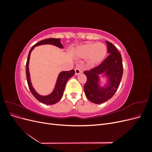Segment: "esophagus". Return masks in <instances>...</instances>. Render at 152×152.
Returning <instances> with one entry per match:
<instances>
[{
  "label": "esophagus",
  "instance_id": "34e87169",
  "mask_svg": "<svg viewBox=\"0 0 152 152\" xmlns=\"http://www.w3.org/2000/svg\"><path fill=\"white\" fill-rule=\"evenodd\" d=\"M80 73H82V70L79 68H75V74L76 75H78L79 74H80Z\"/></svg>",
  "mask_w": 152,
  "mask_h": 152
}]
</instances>
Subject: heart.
Here are the masks:
<instances>
[{"instance_id":"heart-1","label":"heart","mask_w":152,"mask_h":152,"mask_svg":"<svg viewBox=\"0 0 152 152\" xmlns=\"http://www.w3.org/2000/svg\"><path fill=\"white\" fill-rule=\"evenodd\" d=\"M107 48L103 43H89L78 47L76 54L78 56L86 58L87 65L94 67L98 65L104 59Z\"/></svg>"}]
</instances>
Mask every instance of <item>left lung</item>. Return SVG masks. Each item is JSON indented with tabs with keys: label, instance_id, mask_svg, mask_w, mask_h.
<instances>
[{
	"label": "left lung",
	"instance_id": "obj_1",
	"mask_svg": "<svg viewBox=\"0 0 152 152\" xmlns=\"http://www.w3.org/2000/svg\"><path fill=\"white\" fill-rule=\"evenodd\" d=\"M106 43L108 56L99 66L84 72L87 77L85 94L90 102L96 104L103 103L112 98L120 85L123 73L121 53L111 42L106 41ZM99 75L105 79L104 83L100 80Z\"/></svg>",
	"mask_w": 152,
	"mask_h": 152
}]
</instances>
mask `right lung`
<instances>
[{"label": "right lung", "instance_id": "obj_1", "mask_svg": "<svg viewBox=\"0 0 152 152\" xmlns=\"http://www.w3.org/2000/svg\"><path fill=\"white\" fill-rule=\"evenodd\" d=\"M44 44H51L55 45L60 49L63 48V45L61 43L60 39H54V38H49L47 39H44L40 41L38 43H37L31 47V49L30 50L28 59L26 64V79L27 82H28V87L30 91H31V94L34 95V97L37 99L39 102L44 103L45 104H54L58 103L59 101L62 98L64 91H65V86L68 80L72 77L75 74L74 70H72L70 71H62L59 73L58 76L56 84L54 86V89L50 94L48 95H41L39 94L36 90L34 89V87L32 86L31 79H30V73L29 72V61L30 58V54L33 49L40 45Z\"/></svg>", "mask_w": 152, "mask_h": 152}]
</instances>
